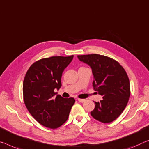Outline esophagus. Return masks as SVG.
Instances as JSON below:
<instances>
[{
    "mask_svg": "<svg viewBox=\"0 0 149 149\" xmlns=\"http://www.w3.org/2000/svg\"><path fill=\"white\" fill-rule=\"evenodd\" d=\"M77 101H78L79 102H80V103H84L86 100H83V99H77Z\"/></svg>",
    "mask_w": 149,
    "mask_h": 149,
    "instance_id": "1",
    "label": "esophagus"
}]
</instances>
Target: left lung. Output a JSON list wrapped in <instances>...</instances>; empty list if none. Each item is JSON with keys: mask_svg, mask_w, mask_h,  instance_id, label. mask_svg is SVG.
Segmentation results:
<instances>
[{"mask_svg": "<svg viewBox=\"0 0 149 149\" xmlns=\"http://www.w3.org/2000/svg\"><path fill=\"white\" fill-rule=\"evenodd\" d=\"M77 58L90 66L93 89L103 98L95 102L91 116L104 123L113 121L123 111L130 97V83L125 70L116 60L105 56L89 54Z\"/></svg>", "mask_w": 149, "mask_h": 149, "instance_id": "left-lung-1", "label": "left lung"}]
</instances>
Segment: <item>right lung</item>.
I'll return each mask as SVG.
<instances>
[{"instance_id":"1","label":"right lung","mask_w":149,"mask_h":149,"mask_svg":"<svg viewBox=\"0 0 149 149\" xmlns=\"http://www.w3.org/2000/svg\"><path fill=\"white\" fill-rule=\"evenodd\" d=\"M74 56L41 59L27 71L23 82L24 101L28 111L42 125L50 129L60 127L67 121L74 98L56 97L62 86L61 78Z\"/></svg>"}]
</instances>
